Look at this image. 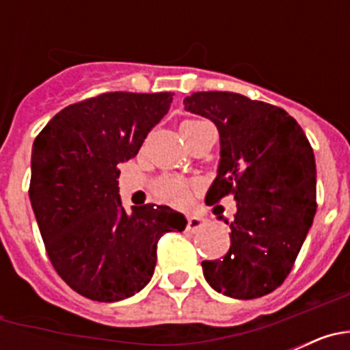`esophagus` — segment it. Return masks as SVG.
<instances>
[{"label":"esophagus","mask_w":350,"mask_h":350,"mask_svg":"<svg viewBox=\"0 0 350 350\" xmlns=\"http://www.w3.org/2000/svg\"><path fill=\"white\" fill-rule=\"evenodd\" d=\"M205 226L206 221L203 217H200V215H189V217H187V231H191V233L202 230Z\"/></svg>","instance_id":"34e87169"}]
</instances>
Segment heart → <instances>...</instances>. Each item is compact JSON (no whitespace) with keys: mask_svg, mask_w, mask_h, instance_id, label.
<instances>
[{"mask_svg":"<svg viewBox=\"0 0 350 350\" xmlns=\"http://www.w3.org/2000/svg\"><path fill=\"white\" fill-rule=\"evenodd\" d=\"M194 122H202V120H185L184 124H194ZM191 189L193 185L185 178L177 177V175H165L154 185V193L159 198L161 202L170 203L173 206H184L191 200Z\"/></svg>","mask_w":350,"mask_h":350,"instance_id":"obj_1","label":"heart"}]
</instances>
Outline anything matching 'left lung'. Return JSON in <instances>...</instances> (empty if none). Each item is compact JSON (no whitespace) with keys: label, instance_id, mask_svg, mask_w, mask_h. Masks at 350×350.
Masks as SVG:
<instances>
[{"label":"left lung","instance_id":"obj_1","mask_svg":"<svg viewBox=\"0 0 350 350\" xmlns=\"http://www.w3.org/2000/svg\"><path fill=\"white\" fill-rule=\"evenodd\" d=\"M187 112L217 126L221 159L205 202L233 194L231 245L217 261H203L212 289L252 299L286 280L314 222L315 157L286 110L237 92H194Z\"/></svg>","mask_w":350,"mask_h":350}]
</instances>
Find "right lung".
Instances as JSON below:
<instances>
[{"label":"right lung","instance_id":"add662e5","mask_svg":"<svg viewBox=\"0 0 350 350\" xmlns=\"http://www.w3.org/2000/svg\"><path fill=\"white\" fill-rule=\"evenodd\" d=\"M172 100V92H105L63 108L35 138L31 206L52 267L85 298L112 303L144 289L159 238L185 230L170 206L126 212L117 182L119 165L137 156Z\"/></svg>","mask_w":350,"mask_h":350}]
</instances>
